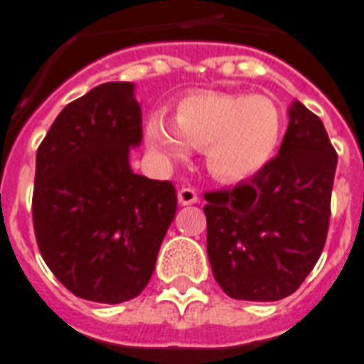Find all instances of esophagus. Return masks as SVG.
Returning a JSON list of instances; mask_svg holds the SVG:
<instances>
[{
    "label": "esophagus",
    "mask_w": 364,
    "mask_h": 364,
    "mask_svg": "<svg viewBox=\"0 0 364 364\" xmlns=\"http://www.w3.org/2000/svg\"><path fill=\"white\" fill-rule=\"evenodd\" d=\"M177 198H179V204L181 205L196 204V202H198V193H196V191L191 187H183V188H179Z\"/></svg>",
    "instance_id": "1"
}]
</instances>
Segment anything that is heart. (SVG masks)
<instances>
[{"mask_svg":"<svg viewBox=\"0 0 364 364\" xmlns=\"http://www.w3.org/2000/svg\"><path fill=\"white\" fill-rule=\"evenodd\" d=\"M282 111L270 98L243 92L188 94L177 102L173 124L151 115L149 149L162 159H181L187 143L204 151L208 170L219 181H243L259 173L277 151Z\"/></svg>","mask_w":364,"mask_h":364,"instance_id":"heart-1","label":"heart"}]
</instances>
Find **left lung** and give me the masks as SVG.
<instances>
[{"label": "left lung", "instance_id": "obj_1", "mask_svg": "<svg viewBox=\"0 0 364 364\" xmlns=\"http://www.w3.org/2000/svg\"><path fill=\"white\" fill-rule=\"evenodd\" d=\"M336 162L321 119L294 102L277 156L204 194L208 257L228 296L274 302L302 285L325 247Z\"/></svg>", "mask_w": 364, "mask_h": 364}]
</instances>
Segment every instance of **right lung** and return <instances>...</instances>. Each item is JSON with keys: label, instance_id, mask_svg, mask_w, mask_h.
<instances>
[{"label": "right lung", "instance_id": "1", "mask_svg": "<svg viewBox=\"0 0 364 364\" xmlns=\"http://www.w3.org/2000/svg\"><path fill=\"white\" fill-rule=\"evenodd\" d=\"M141 107L132 82H104L60 111L37 149L33 230L58 282L121 304L147 287L177 210L171 181L134 173Z\"/></svg>", "mask_w": 364, "mask_h": 364}]
</instances>
